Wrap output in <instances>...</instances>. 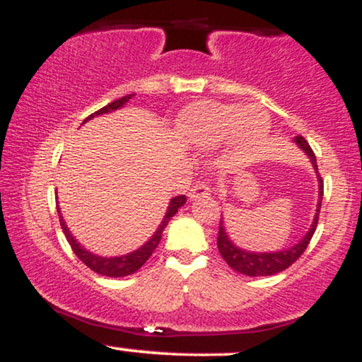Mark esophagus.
Listing matches in <instances>:
<instances>
[{"instance_id":"esophagus-1","label":"esophagus","mask_w":362,"mask_h":362,"mask_svg":"<svg viewBox=\"0 0 362 362\" xmlns=\"http://www.w3.org/2000/svg\"><path fill=\"white\" fill-rule=\"evenodd\" d=\"M209 187H207L206 182H195V184L190 187L189 190V199H201L207 197L209 195Z\"/></svg>"}]
</instances>
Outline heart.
I'll use <instances>...</instances> for the list:
<instances>
[{
  "instance_id": "1",
  "label": "heart",
  "mask_w": 362,
  "mask_h": 362,
  "mask_svg": "<svg viewBox=\"0 0 362 362\" xmlns=\"http://www.w3.org/2000/svg\"><path fill=\"white\" fill-rule=\"evenodd\" d=\"M267 127L269 119L264 110L219 102L194 103L178 120L180 134L201 148L216 146L231 134L243 146H253L264 138Z\"/></svg>"
}]
</instances>
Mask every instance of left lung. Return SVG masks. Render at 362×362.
Listing matches in <instances>:
<instances>
[{"label":"left lung","instance_id":"obj_1","mask_svg":"<svg viewBox=\"0 0 362 362\" xmlns=\"http://www.w3.org/2000/svg\"><path fill=\"white\" fill-rule=\"evenodd\" d=\"M300 148L306 155L310 156L311 163H313L315 170H317V175H318V187H320V201H318V207H317V214H315L313 224H311L310 231L306 233L305 238L301 240L300 243L294 245L293 248L289 250H282V252H276V253H250V252H245L240 250L238 247H235L233 243L228 240V235L224 233V228L223 223L219 221V231H218V250L221 253V257L226 260V264L230 265L231 269L240 274H245V276H250V277H259V276H272V274H277L281 271H286L289 265H293L300 257L305 253L306 247L310 245L311 236H313L315 230H317V224H318V216H320V207H322V197H323V180L322 175L318 173V165H317V156H315L313 149L308 144L303 136H296L294 138Z\"/></svg>","mask_w":362,"mask_h":362}]
</instances>
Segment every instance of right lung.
Here are the masks:
<instances>
[{"instance_id": "obj_1", "label": "right lung", "mask_w": 362, "mask_h": 362, "mask_svg": "<svg viewBox=\"0 0 362 362\" xmlns=\"http://www.w3.org/2000/svg\"><path fill=\"white\" fill-rule=\"evenodd\" d=\"M134 95H126V97L119 98V100H114L109 105L102 107L100 110L93 112V114L88 115V117L85 119V122L91 117H95V115H100V114H105V112H110V110H115L119 109V107H122L124 103H126L129 98H132ZM185 195H177V197H173L172 201H170V206H168V211L167 214H165L163 221H161L160 228L156 230V233L151 236V240H149L148 243H144L143 247L139 248V250L132 252V253H127V255H122V257H114V259H105V257H98V255H93V253L86 252L85 248L80 247V243L76 242V240L73 238V235L69 233L68 226H66L64 219H62L61 216V211L59 207H57V214H59V223H61V228L62 231H64L66 235V240H68V243L71 245L73 252L76 253V257L80 259L83 264L86 265V267H90L91 271L100 274V276H107V277H124V276H129V274H134L138 271L139 267H143L144 262H146L149 257H151V253L155 252V248L158 247V243H160L161 240V235H163V230L167 228V224L170 219L175 216V213L178 211V207H182L185 204Z\"/></svg>"}]
</instances>
